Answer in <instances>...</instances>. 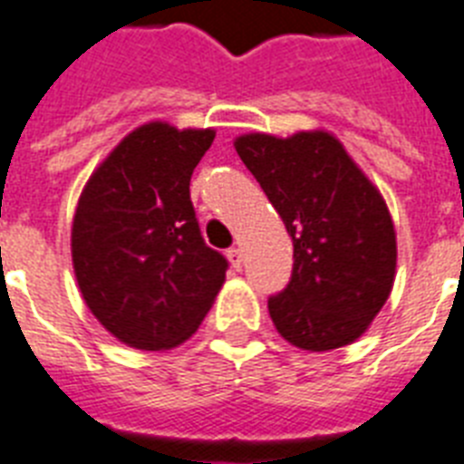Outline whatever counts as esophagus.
Masks as SVG:
<instances>
[{"mask_svg":"<svg viewBox=\"0 0 464 464\" xmlns=\"http://www.w3.org/2000/svg\"><path fill=\"white\" fill-rule=\"evenodd\" d=\"M226 257H228V262H231V266L236 271L243 266V250H240V247H228V250H226Z\"/></svg>","mask_w":464,"mask_h":464,"instance_id":"esophagus-1","label":"esophagus"}]
</instances>
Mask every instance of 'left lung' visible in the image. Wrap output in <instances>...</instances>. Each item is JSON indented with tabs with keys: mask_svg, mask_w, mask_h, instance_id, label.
Segmentation results:
<instances>
[{
	"mask_svg": "<svg viewBox=\"0 0 464 464\" xmlns=\"http://www.w3.org/2000/svg\"><path fill=\"white\" fill-rule=\"evenodd\" d=\"M236 152L293 240L291 281L269 295L278 334L314 353L362 336L395 276L393 221L379 190L322 130L243 135Z\"/></svg>",
	"mask_w": 464,
	"mask_h": 464,
	"instance_id": "8db88e82",
	"label": "left lung"
}]
</instances>
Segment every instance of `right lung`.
<instances>
[{
	"label": "right lung",
	"mask_w": 464,
	"mask_h": 464,
	"mask_svg": "<svg viewBox=\"0 0 464 464\" xmlns=\"http://www.w3.org/2000/svg\"><path fill=\"white\" fill-rule=\"evenodd\" d=\"M214 130L147 123L90 176L75 209L71 252L85 303L109 334L169 350L198 331L228 259L199 233L190 176Z\"/></svg>",
	"instance_id": "add662e5"
}]
</instances>
